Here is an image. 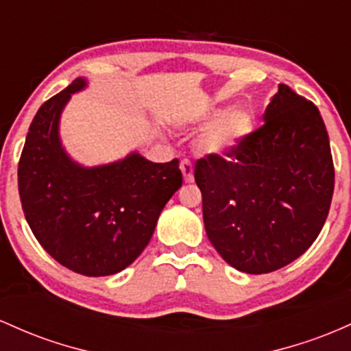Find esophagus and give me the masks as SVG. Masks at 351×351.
Masks as SVG:
<instances>
[{"instance_id": "esophagus-1", "label": "esophagus", "mask_w": 351, "mask_h": 351, "mask_svg": "<svg viewBox=\"0 0 351 351\" xmlns=\"http://www.w3.org/2000/svg\"><path fill=\"white\" fill-rule=\"evenodd\" d=\"M180 171H182L184 180H186L187 184L194 182V165H192L191 160L182 159V162H180Z\"/></svg>"}]
</instances>
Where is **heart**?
<instances>
[{
    "instance_id": "heart-1",
    "label": "heart",
    "mask_w": 351,
    "mask_h": 351,
    "mask_svg": "<svg viewBox=\"0 0 351 351\" xmlns=\"http://www.w3.org/2000/svg\"><path fill=\"white\" fill-rule=\"evenodd\" d=\"M250 128L249 116L240 109H232L215 121L199 141L200 151L206 154H217L235 144Z\"/></svg>"
}]
</instances>
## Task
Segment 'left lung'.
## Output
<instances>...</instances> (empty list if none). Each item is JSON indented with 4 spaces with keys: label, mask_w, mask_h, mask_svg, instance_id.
Returning <instances> with one entry per match:
<instances>
[{
    "label": "left lung",
    "mask_w": 351,
    "mask_h": 351,
    "mask_svg": "<svg viewBox=\"0 0 351 351\" xmlns=\"http://www.w3.org/2000/svg\"><path fill=\"white\" fill-rule=\"evenodd\" d=\"M263 121L194 169L208 240L228 265L255 275L305 254L335 187L328 134L312 101L280 84Z\"/></svg>",
    "instance_id": "left-lung-1"
}]
</instances>
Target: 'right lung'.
Returning <instances> with one entry per match:
<instances>
[{"label": "right lung", "mask_w": 351, "mask_h": 351, "mask_svg": "<svg viewBox=\"0 0 351 351\" xmlns=\"http://www.w3.org/2000/svg\"><path fill=\"white\" fill-rule=\"evenodd\" d=\"M73 81L39 108L18 164L23 212L34 237L66 269L104 277L143 254L160 212L182 186L179 159L157 164L131 154L116 164L84 169L62 151L58 121Z\"/></svg>", "instance_id": "add662e5"}]
</instances>
